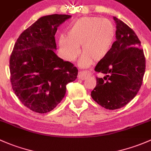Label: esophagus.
Returning <instances> with one entry per match:
<instances>
[{
  "label": "esophagus",
  "instance_id": "obj_1",
  "mask_svg": "<svg viewBox=\"0 0 151 151\" xmlns=\"http://www.w3.org/2000/svg\"><path fill=\"white\" fill-rule=\"evenodd\" d=\"M90 75H91V74H90L89 71H80L78 74V78L80 79V80H85L88 77H90Z\"/></svg>",
  "mask_w": 151,
  "mask_h": 151
}]
</instances>
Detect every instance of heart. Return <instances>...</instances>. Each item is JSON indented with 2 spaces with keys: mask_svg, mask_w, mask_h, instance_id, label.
Returning a JSON list of instances; mask_svg holds the SVG:
<instances>
[{
  "mask_svg": "<svg viewBox=\"0 0 151 151\" xmlns=\"http://www.w3.org/2000/svg\"><path fill=\"white\" fill-rule=\"evenodd\" d=\"M115 36V28L108 19L85 17L78 19L68 30L66 37H58L60 51L64 59L72 61L80 53L82 67H88L93 62L104 59L111 47Z\"/></svg>",
  "mask_w": 151,
  "mask_h": 151,
  "instance_id": "heart-1",
  "label": "heart"
}]
</instances>
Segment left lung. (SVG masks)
<instances>
[{"label": "left lung", "instance_id": "8db88e82", "mask_svg": "<svg viewBox=\"0 0 151 151\" xmlns=\"http://www.w3.org/2000/svg\"><path fill=\"white\" fill-rule=\"evenodd\" d=\"M116 38L107 56L95 68L104 78L96 77V86L91 92L93 100L105 109L123 107L138 93L145 71V58L140 41L129 27L114 17Z\"/></svg>", "mask_w": 151, "mask_h": 151}]
</instances>
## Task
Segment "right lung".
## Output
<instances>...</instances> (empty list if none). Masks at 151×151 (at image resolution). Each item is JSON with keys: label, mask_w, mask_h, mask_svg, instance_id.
I'll return each mask as SVG.
<instances>
[{"label": "right lung", "mask_w": 151, "mask_h": 151, "mask_svg": "<svg viewBox=\"0 0 151 151\" xmlns=\"http://www.w3.org/2000/svg\"><path fill=\"white\" fill-rule=\"evenodd\" d=\"M70 15L44 16L17 39L10 57L11 82L16 96L32 111L45 114L54 109L77 79L78 70L55 53L57 28Z\"/></svg>", "instance_id": "right-lung-1"}]
</instances>
